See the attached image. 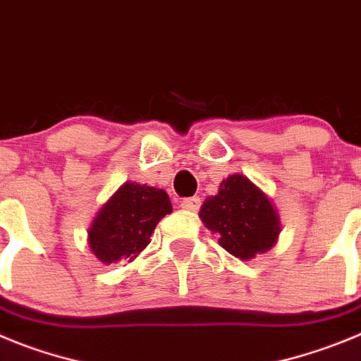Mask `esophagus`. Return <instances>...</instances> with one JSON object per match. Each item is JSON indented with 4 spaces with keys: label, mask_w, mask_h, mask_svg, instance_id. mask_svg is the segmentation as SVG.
Listing matches in <instances>:
<instances>
[{
    "label": "esophagus",
    "mask_w": 361,
    "mask_h": 361,
    "mask_svg": "<svg viewBox=\"0 0 361 361\" xmlns=\"http://www.w3.org/2000/svg\"><path fill=\"white\" fill-rule=\"evenodd\" d=\"M200 207H201V200L197 196L185 197V200L181 201V209L188 210V212H196V210L200 209Z\"/></svg>",
    "instance_id": "esophagus-1"
}]
</instances>
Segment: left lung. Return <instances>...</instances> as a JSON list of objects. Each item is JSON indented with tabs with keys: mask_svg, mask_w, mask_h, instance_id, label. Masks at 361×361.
Listing matches in <instances>:
<instances>
[{
	"mask_svg": "<svg viewBox=\"0 0 361 361\" xmlns=\"http://www.w3.org/2000/svg\"><path fill=\"white\" fill-rule=\"evenodd\" d=\"M200 217L219 233V245L241 261L268 252L277 243L281 221L269 197L243 174H232L219 192L203 201Z\"/></svg>",
	"mask_w": 361,
	"mask_h": 361,
	"instance_id": "obj_1",
	"label": "left lung"
}]
</instances>
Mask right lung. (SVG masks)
<instances>
[{"mask_svg": "<svg viewBox=\"0 0 361 361\" xmlns=\"http://www.w3.org/2000/svg\"><path fill=\"white\" fill-rule=\"evenodd\" d=\"M173 212L167 192L126 181L99 210L87 230L90 248L104 264L129 261L149 245L161 217Z\"/></svg>", "mask_w": 361, "mask_h": 361, "instance_id": "1", "label": "right lung"}]
</instances>
